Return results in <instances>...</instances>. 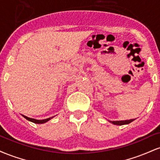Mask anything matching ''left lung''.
<instances>
[{
  "mask_svg": "<svg viewBox=\"0 0 160 160\" xmlns=\"http://www.w3.org/2000/svg\"><path fill=\"white\" fill-rule=\"evenodd\" d=\"M135 120V119H132V120H121V121H110L111 123L114 124V125H118V126H122V125H125V124H128L130 122H132V121Z\"/></svg>",
  "mask_w": 160,
  "mask_h": 160,
  "instance_id": "left-lung-1",
  "label": "left lung"
}]
</instances>
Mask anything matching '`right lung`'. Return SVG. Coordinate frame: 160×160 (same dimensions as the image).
Here are the masks:
<instances>
[{
    "mask_svg": "<svg viewBox=\"0 0 160 160\" xmlns=\"http://www.w3.org/2000/svg\"><path fill=\"white\" fill-rule=\"evenodd\" d=\"M24 117H25V119L31 121V122H34V123H37V124H41V123H44V122H47V121H49L50 119H52V117H49V118H47V119H45V120H35V119H32V118H29V117H25V116L22 115Z\"/></svg>",
    "mask_w": 160,
    "mask_h": 160,
    "instance_id": "add662e5",
    "label": "right lung"
}]
</instances>
